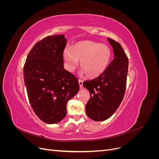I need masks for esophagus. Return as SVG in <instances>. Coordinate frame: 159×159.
<instances>
[{
	"instance_id": "1",
	"label": "esophagus",
	"mask_w": 159,
	"mask_h": 159,
	"mask_svg": "<svg viewBox=\"0 0 159 159\" xmlns=\"http://www.w3.org/2000/svg\"><path fill=\"white\" fill-rule=\"evenodd\" d=\"M79 84H80V89H82L83 88V81L79 80Z\"/></svg>"
}]
</instances>
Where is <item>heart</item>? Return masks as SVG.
<instances>
[{"label": "heart", "instance_id": "1", "mask_svg": "<svg viewBox=\"0 0 159 159\" xmlns=\"http://www.w3.org/2000/svg\"><path fill=\"white\" fill-rule=\"evenodd\" d=\"M111 51L104 44L85 40L76 43L63 52L66 68L73 71L78 64L88 78H96L107 70L111 60Z\"/></svg>", "mask_w": 159, "mask_h": 159}]
</instances>
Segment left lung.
Listing matches in <instances>:
<instances>
[{"label":"left lung","instance_id":"obj_1","mask_svg":"<svg viewBox=\"0 0 159 159\" xmlns=\"http://www.w3.org/2000/svg\"><path fill=\"white\" fill-rule=\"evenodd\" d=\"M112 46L114 58L103 73L93 80L84 82L90 93L85 105L86 114L93 121L109 118L119 107L125 92L129 61L119 43L107 38Z\"/></svg>","mask_w":159,"mask_h":159}]
</instances>
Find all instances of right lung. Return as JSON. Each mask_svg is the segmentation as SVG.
<instances>
[{
    "instance_id": "right-lung-1",
    "label": "right lung",
    "mask_w": 159,
    "mask_h": 159,
    "mask_svg": "<svg viewBox=\"0 0 159 159\" xmlns=\"http://www.w3.org/2000/svg\"><path fill=\"white\" fill-rule=\"evenodd\" d=\"M64 35L46 37L28 54L24 66V81L31 107L42 121L59 123L66 115L68 101L78 92V80L64 69Z\"/></svg>"
}]
</instances>
